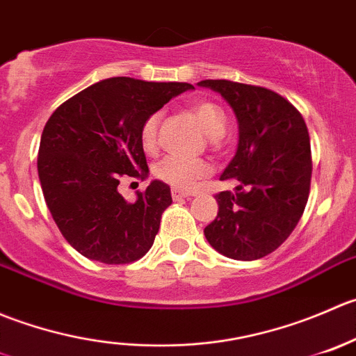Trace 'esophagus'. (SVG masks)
I'll use <instances>...</instances> for the list:
<instances>
[{
    "label": "esophagus",
    "instance_id": "obj_1",
    "mask_svg": "<svg viewBox=\"0 0 356 356\" xmlns=\"http://www.w3.org/2000/svg\"><path fill=\"white\" fill-rule=\"evenodd\" d=\"M171 197H173V200H181V199H185V197H190V193L185 192V190L173 188L171 190Z\"/></svg>",
    "mask_w": 356,
    "mask_h": 356
}]
</instances>
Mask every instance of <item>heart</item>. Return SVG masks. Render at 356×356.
I'll use <instances>...</instances> for the list:
<instances>
[{
    "mask_svg": "<svg viewBox=\"0 0 356 356\" xmlns=\"http://www.w3.org/2000/svg\"><path fill=\"white\" fill-rule=\"evenodd\" d=\"M190 112L209 138H220L225 133L227 118L218 105L211 104V102H197L190 107ZM159 124L161 112H154L143 121L142 129H140V142L147 152H156L159 147ZM154 173L168 185H173L177 188H192L200 179L209 177L211 166L202 159L168 156L157 163Z\"/></svg>",
    "mask_w": 356,
    "mask_h": 356,
    "instance_id": "b5f03b06",
    "label": "heart"
}]
</instances>
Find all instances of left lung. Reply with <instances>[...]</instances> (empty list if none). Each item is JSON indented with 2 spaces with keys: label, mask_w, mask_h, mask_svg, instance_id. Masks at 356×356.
I'll return each instance as SVG.
<instances>
[{
  "label": "left lung",
  "mask_w": 356,
  "mask_h": 356,
  "mask_svg": "<svg viewBox=\"0 0 356 356\" xmlns=\"http://www.w3.org/2000/svg\"><path fill=\"white\" fill-rule=\"evenodd\" d=\"M218 91L238 121L237 154L221 179L235 192L216 193L218 216L204 228L223 256L252 261L293 234L309 195L312 150L299 111L275 91L227 79L200 81Z\"/></svg>",
  "instance_id": "1"
}]
</instances>
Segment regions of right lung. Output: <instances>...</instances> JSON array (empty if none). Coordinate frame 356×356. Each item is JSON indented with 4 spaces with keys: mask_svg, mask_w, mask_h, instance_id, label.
Segmentation results:
<instances>
[{
    "mask_svg": "<svg viewBox=\"0 0 356 356\" xmlns=\"http://www.w3.org/2000/svg\"><path fill=\"white\" fill-rule=\"evenodd\" d=\"M188 83L111 77L88 86L50 115L38 152L44 200L63 238L86 258L126 265L143 258L159 232L171 190L154 179L135 202L119 193L122 178L149 173L140 129Z\"/></svg>",
    "mask_w": 356,
    "mask_h": 356,
    "instance_id": "right-lung-1",
    "label": "right lung"
}]
</instances>
